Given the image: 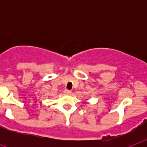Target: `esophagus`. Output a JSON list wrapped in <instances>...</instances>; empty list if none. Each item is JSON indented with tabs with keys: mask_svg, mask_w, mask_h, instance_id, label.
Listing matches in <instances>:
<instances>
[{
	"mask_svg": "<svg viewBox=\"0 0 147 147\" xmlns=\"http://www.w3.org/2000/svg\"><path fill=\"white\" fill-rule=\"evenodd\" d=\"M64 93H65V94H71V90H69L65 89L64 90Z\"/></svg>",
	"mask_w": 147,
	"mask_h": 147,
	"instance_id": "obj_1",
	"label": "esophagus"
}]
</instances>
